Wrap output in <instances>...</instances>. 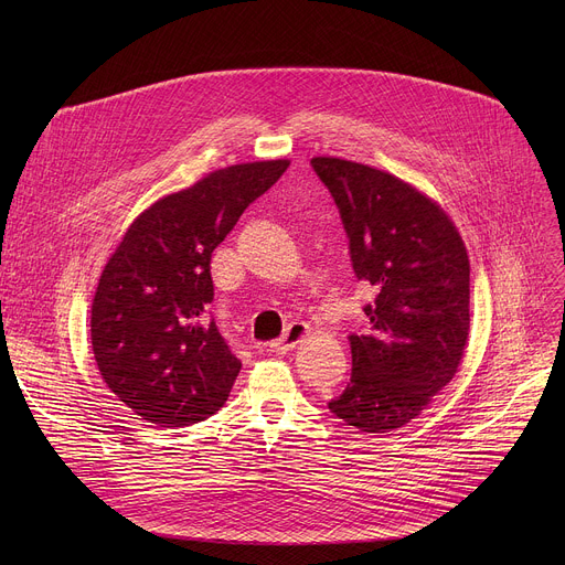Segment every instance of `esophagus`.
<instances>
[{
  "instance_id": "34e87169",
  "label": "esophagus",
  "mask_w": 565,
  "mask_h": 565,
  "mask_svg": "<svg viewBox=\"0 0 565 565\" xmlns=\"http://www.w3.org/2000/svg\"><path fill=\"white\" fill-rule=\"evenodd\" d=\"M308 333H310L308 324H303V321H292V324L286 329V333H284L277 342L270 344V349H273L275 353H288V351H292Z\"/></svg>"
}]
</instances>
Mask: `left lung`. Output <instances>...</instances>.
Listing matches in <instances>:
<instances>
[{"instance_id":"obj_1","label":"left lung","mask_w":565,"mask_h":565,"mask_svg":"<svg viewBox=\"0 0 565 565\" xmlns=\"http://www.w3.org/2000/svg\"><path fill=\"white\" fill-rule=\"evenodd\" d=\"M310 166L340 210L358 281L375 290L351 335L347 388L333 416L386 434L420 416L456 375L469 333V259L449 216L397 177L317 156Z\"/></svg>"}]
</instances>
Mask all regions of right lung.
I'll return each instance as SVG.
<instances>
[{
  "label": "right lung",
  "mask_w": 565,
  "mask_h": 565,
  "mask_svg": "<svg viewBox=\"0 0 565 565\" xmlns=\"http://www.w3.org/2000/svg\"><path fill=\"white\" fill-rule=\"evenodd\" d=\"M288 166H232L156 201L107 262L92 306L94 355L107 386L142 420L188 427L225 405L241 362L210 312V259Z\"/></svg>",
  "instance_id": "obj_1"
}]
</instances>
